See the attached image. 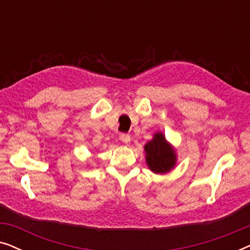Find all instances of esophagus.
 <instances>
[{"mask_svg": "<svg viewBox=\"0 0 250 250\" xmlns=\"http://www.w3.org/2000/svg\"><path fill=\"white\" fill-rule=\"evenodd\" d=\"M119 139H121V141L124 143V145H129V142H131V136L128 134H122Z\"/></svg>", "mask_w": 250, "mask_h": 250, "instance_id": "esophagus-1", "label": "esophagus"}]
</instances>
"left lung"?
Here are the masks:
<instances>
[{"label":"left lung","mask_w":250,"mask_h":250,"mask_svg":"<svg viewBox=\"0 0 250 250\" xmlns=\"http://www.w3.org/2000/svg\"><path fill=\"white\" fill-rule=\"evenodd\" d=\"M146 163L156 174L169 173L177 163L175 148L167 141L163 132H156L145 146Z\"/></svg>","instance_id":"obj_1"}]
</instances>
